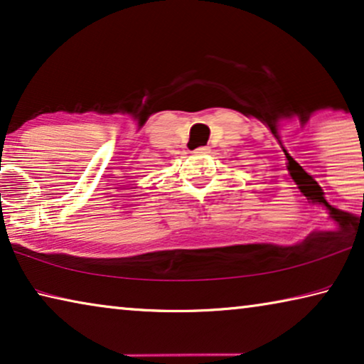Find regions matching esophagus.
<instances>
[{"mask_svg":"<svg viewBox=\"0 0 364 364\" xmlns=\"http://www.w3.org/2000/svg\"><path fill=\"white\" fill-rule=\"evenodd\" d=\"M210 151H211V149H210L208 146H200V148H197V149H195V151H193V153H195V154H208V153H210Z\"/></svg>","mask_w":364,"mask_h":364,"instance_id":"obj_1","label":"esophagus"}]
</instances>
